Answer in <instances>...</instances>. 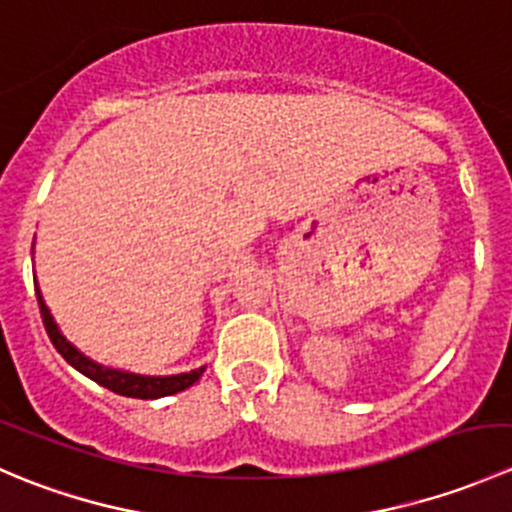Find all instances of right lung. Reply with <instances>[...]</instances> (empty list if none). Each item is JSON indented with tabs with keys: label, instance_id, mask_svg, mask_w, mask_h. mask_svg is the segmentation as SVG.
I'll return each instance as SVG.
<instances>
[{
	"label": "right lung",
	"instance_id": "obj_1",
	"mask_svg": "<svg viewBox=\"0 0 512 512\" xmlns=\"http://www.w3.org/2000/svg\"><path fill=\"white\" fill-rule=\"evenodd\" d=\"M36 302H39L41 322H44V329L46 334H49L51 344L56 347V352L64 356L74 369H79L81 374L94 379L96 384L111 389L113 394L131 396V399H160V396H170L188 389V386H193L195 381L200 379V374H203V369H195L190 371V374H178V376H141V374H128V371L106 369V366L96 364V361H91L89 356L81 354L74 344L66 342V337L59 332L54 319H51L44 299H41L39 287H36Z\"/></svg>",
	"mask_w": 512,
	"mask_h": 512
}]
</instances>
